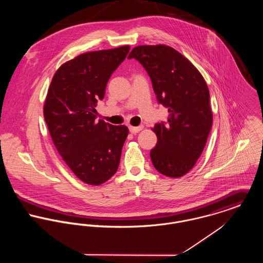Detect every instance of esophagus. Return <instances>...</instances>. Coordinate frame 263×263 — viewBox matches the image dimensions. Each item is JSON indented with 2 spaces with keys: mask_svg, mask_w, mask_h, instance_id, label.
<instances>
[{
  "mask_svg": "<svg viewBox=\"0 0 263 263\" xmlns=\"http://www.w3.org/2000/svg\"><path fill=\"white\" fill-rule=\"evenodd\" d=\"M143 129V126L141 125V126H129V132L132 133V134H134V135H136V134H138L139 132H141Z\"/></svg>",
  "mask_w": 263,
  "mask_h": 263,
  "instance_id": "1",
  "label": "esophagus"
}]
</instances>
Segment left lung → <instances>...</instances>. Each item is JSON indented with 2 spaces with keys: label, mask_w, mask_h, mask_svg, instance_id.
<instances>
[{
  "label": "left lung",
  "mask_w": 263,
  "mask_h": 263,
  "mask_svg": "<svg viewBox=\"0 0 263 263\" xmlns=\"http://www.w3.org/2000/svg\"><path fill=\"white\" fill-rule=\"evenodd\" d=\"M128 59L144 67L159 104L169 112L167 121L154 125L158 142L151 150L152 163L165 176L181 177L200 157L212 128L208 85L187 59L170 46H137Z\"/></svg>",
  "instance_id": "left-lung-1"
}]
</instances>
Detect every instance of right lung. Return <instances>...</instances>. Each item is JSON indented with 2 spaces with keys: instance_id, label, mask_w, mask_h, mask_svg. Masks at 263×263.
Masks as SVG:
<instances>
[{
  "instance_id": "1",
  "label": "right lung",
  "mask_w": 263,
  "mask_h": 263,
  "mask_svg": "<svg viewBox=\"0 0 263 263\" xmlns=\"http://www.w3.org/2000/svg\"><path fill=\"white\" fill-rule=\"evenodd\" d=\"M128 51L124 45L80 54L57 71L48 88L43 114L52 142L76 176L90 185L115 174L128 135L125 125L96 120L95 109Z\"/></svg>"
}]
</instances>
